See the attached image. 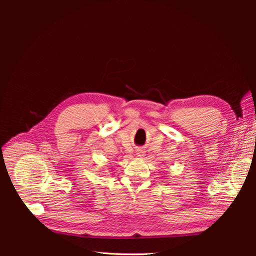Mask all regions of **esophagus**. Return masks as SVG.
Returning <instances> with one entry per match:
<instances>
[{
    "mask_svg": "<svg viewBox=\"0 0 256 256\" xmlns=\"http://www.w3.org/2000/svg\"><path fill=\"white\" fill-rule=\"evenodd\" d=\"M138 156H143V152L140 150V152H138Z\"/></svg>",
    "mask_w": 256,
    "mask_h": 256,
    "instance_id": "1",
    "label": "esophagus"
}]
</instances>
